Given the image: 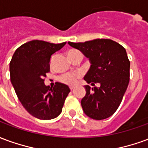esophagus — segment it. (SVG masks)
<instances>
[{
    "label": "esophagus",
    "instance_id": "1",
    "mask_svg": "<svg viewBox=\"0 0 148 148\" xmlns=\"http://www.w3.org/2000/svg\"><path fill=\"white\" fill-rule=\"evenodd\" d=\"M70 89H71V90H73L74 89V86H70Z\"/></svg>",
    "mask_w": 148,
    "mask_h": 148
}]
</instances>
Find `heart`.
I'll use <instances>...</instances> for the list:
<instances>
[{"instance_id": "obj_1", "label": "heart", "mask_w": 148, "mask_h": 148, "mask_svg": "<svg viewBox=\"0 0 148 148\" xmlns=\"http://www.w3.org/2000/svg\"><path fill=\"white\" fill-rule=\"evenodd\" d=\"M79 52L78 51L76 50H72L68 52V54H71V53H77ZM81 74L78 72H74V73H66L61 75L58 77L59 82H61L62 83L66 84V85H69V86H74L77 83V79L81 77Z\"/></svg>"}]
</instances>
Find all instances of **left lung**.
Segmentation results:
<instances>
[{"instance_id":"left-lung-1","label":"left lung","mask_w":148,"mask_h":148,"mask_svg":"<svg viewBox=\"0 0 148 148\" xmlns=\"http://www.w3.org/2000/svg\"><path fill=\"white\" fill-rule=\"evenodd\" d=\"M68 44L90 60V70L84 77L87 83L101 85L93 88L85 86L86 93L81 101L84 112L98 121L111 116L121 105L129 83L130 62L126 50L109 39L68 42Z\"/></svg>"}]
</instances>
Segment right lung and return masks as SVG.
<instances>
[{"mask_svg": "<svg viewBox=\"0 0 148 148\" xmlns=\"http://www.w3.org/2000/svg\"><path fill=\"white\" fill-rule=\"evenodd\" d=\"M66 43L32 40L18 47L10 62V79L18 98L24 109L40 120L57 117L71 91L68 86L60 82L53 88L44 84L51 55Z\"/></svg>", "mask_w": 148, "mask_h": 148, "instance_id": "obj_1", "label": "right lung"}]
</instances>
